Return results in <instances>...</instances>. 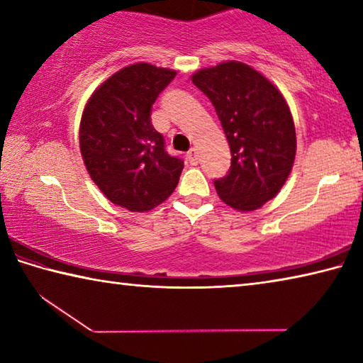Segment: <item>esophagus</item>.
Returning <instances> with one entry per match:
<instances>
[{"label":"esophagus","instance_id":"esophagus-1","mask_svg":"<svg viewBox=\"0 0 363 363\" xmlns=\"http://www.w3.org/2000/svg\"><path fill=\"white\" fill-rule=\"evenodd\" d=\"M187 160L192 167H195V164L199 163V152H196V149H194V147L187 152Z\"/></svg>","mask_w":363,"mask_h":363}]
</instances>
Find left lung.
<instances>
[{"mask_svg":"<svg viewBox=\"0 0 363 363\" xmlns=\"http://www.w3.org/2000/svg\"><path fill=\"white\" fill-rule=\"evenodd\" d=\"M192 83L211 101L230 145L229 173L214 179L219 199L255 211L291 173L296 133L288 104L266 77L235 60L199 70Z\"/></svg>","mask_w":363,"mask_h":363,"instance_id":"left-lung-1","label":"left lung"}]
</instances>
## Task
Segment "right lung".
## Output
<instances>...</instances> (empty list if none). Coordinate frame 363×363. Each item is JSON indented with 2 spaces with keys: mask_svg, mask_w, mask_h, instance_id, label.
<instances>
[{
  "mask_svg": "<svg viewBox=\"0 0 363 363\" xmlns=\"http://www.w3.org/2000/svg\"><path fill=\"white\" fill-rule=\"evenodd\" d=\"M174 70L145 62L125 67L89 97L79 150L91 179L115 205L144 213L174 192L184 162L171 157L152 125V106Z\"/></svg>",
  "mask_w": 363,
  "mask_h": 363,
  "instance_id": "right-lung-1",
  "label": "right lung"
}]
</instances>
